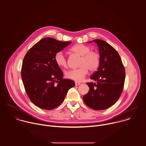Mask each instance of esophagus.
Returning a JSON list of instances; mask_svg holds the SVG:
<instances>
[{"label":"esophagus","instance_id":"obj_1","mask_svg":"<svg viewBox=\"0 0 146 146\" xmlns=\"http://www.w3.org/2000/svg\"><path fill=\"white\" fill-rule=\"evenodd\" d=\"M75 85L76 86H78L80 85V82H75Z\"/></svg>","mask_w":146,"mask_h":146}]
</instances>
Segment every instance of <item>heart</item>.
Listing matches in <instances>:
<instances>
[{
  "label": "heart",
  "mask_w": 146,
  "mask_h": 146,
  "mask_svg": "<svg viewBox=\"0 0 146 146\" xmlns=\"http://www.w3.org/2000/svg\"><path fill=\"white\" fill-rule=\"evenodd\" d=\"M90 50L89 46L82 44L75 45L71 48L72 52L81 56L79 63L80 67L67 70L65 74L66 78L76 82H81L88 74V70L94 72L98 69L101 61L100 54L97 51ZM54 58L55 62L59 67L65 68L66 66V59L62 52H57Z\"/></svg>",
  "instance_id": "heart-1"
}]
</instances>
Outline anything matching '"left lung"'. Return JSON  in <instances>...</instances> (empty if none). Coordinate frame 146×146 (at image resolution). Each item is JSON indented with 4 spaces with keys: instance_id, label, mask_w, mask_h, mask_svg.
Here are the masks:
<instances>
[{
    "instance_id": "8db88e82",
    "label": "left lung",
    "mask_w": 146,
    "mask_h": 146,
    "mask_svg": "<svg viewBox=\"0 0 146 146\" xmlns=\"http://www.w3.org/2000/svg\"><path fill=\"white\" fill-rule=\"evenodd\" d=\"M93 41L98 46L101 61L98 70L90 77L97 83H86L89 91L83 100L91 109L102 110L112 106L119 98L124 87L125 71L119 54L112 46L102 40Z\"/></svg>"
}]
</instances>
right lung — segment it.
<instances>
[{
	"mask_svg": "<svg viewBox=\"0 0 146 146\" xmlns=\"http://www.w3.org/2000/svg\"><path fill=\"white\" fill-rule=\"evenodd\" d=\"M71 41H60L45 37L26 53L21 75L25 92L36 106L50 110L58 106L68 91L75 86L72 80L64 79L63 73L54 61L55 54Z\"/></svg>",
	"mask_w": 146,
	"mask_h": 146,
	"instance_id": "obj_1",
	"label": "right lung"
}]
</instances>
